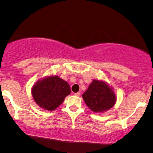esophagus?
Returning a JSON list of instances; mask_svg holds the SVG:
<instances>
[{
    "mask_svg": "<svg viewBox=\"0 0 153 153\" xmlns=\"http://www.w3.org/2000/svg\"><path fill=\"white\" fill-rule=\"evenodd\" d=\"M74 95H75V96H80V92H78V93H75Z\"/></svg>",
    "mask_w": 153,
    "mask_h": 153,
    "instance_id": "1",
    "label": "esophagus"
}]
</instances>
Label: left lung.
Instances as JSON below:
<instances>
[{
	"mask_svg": "<svg viewBox=\"0 0 153 153\" xmlns=\"http://www.w3.org/2000/svg\"><path fill=\"white\" fill-rule=\"evenodd\" d=\"M82 96L87 106L97 114L111 109L117 102V96L113 88L101 80H93Z\"/></svg>",
	"mask_w": 153,
	"mask_h": 153,
	"instance_id": "left-lung-1",
	"label": "left lung"
}]
</instances>
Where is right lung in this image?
Here are the masks:
<instances>
[{"instance_id":"add662e5","label":"right lung","mask_w":153,"mask_h":153,"mask_svg":"<svg viewBox=\"0 0 153 153\" xmlns=\"http://www.w3.org/2000/svg\"><path fill=\"white\" fill-rule=\"evenodd\" d=\"M71 93L68 82L56 75L39 79L31 88L34 102L40 108L47 111L56 109Z\"/></svg>"}]
</instances>
